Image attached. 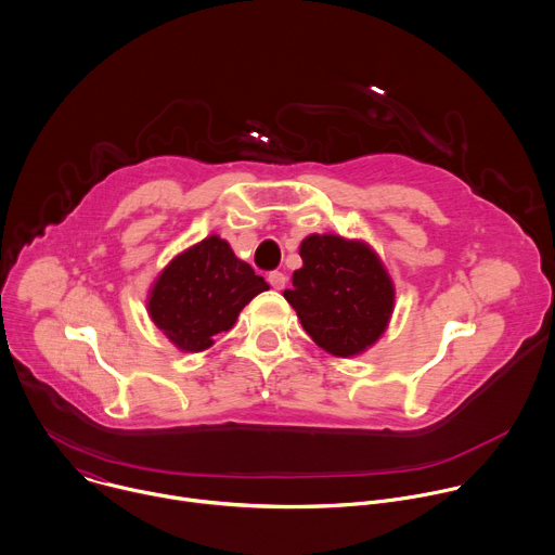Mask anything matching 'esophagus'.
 <instances>
[{
    "mask_svg": "<svg viewBox=\"0 0 555 555\" xmlns=\"http://www.w3.org/2000/svg\"><path fill=\"white\" fill-rule=\"evenodd\" d=\"M267 280H269V284H271L275 291H282V288L286 286V275L280 273V271H271Z\"/></svg>",
    "mask_w": 555,
    "mask_h": 555,
    "instance_id": "esophagus-1",
    "label": "esophagus"
}]
</instances>
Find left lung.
I'll use <instances>...</instances> for the list:
<instances>
[{
  "label": "left lung",
  "instance_id": "1",
  "mask_svg": "<svg viewBox=\"0 0 555 555\" xmlns=\"http://www.w3.org/2000/svg\"><path fill=\"white\" fill-rule=\"evenodd\" d=\"M304 260L284 291L306 334L336 358H353L386 332L395 284L373 247L338 234H310L299 245Z\"/></svg>",
  "mask_w": 555,
  "mask_h": 555
}]
</instances>
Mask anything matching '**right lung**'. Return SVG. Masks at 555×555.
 Segmentation results:
<instances>
[{
	"instance_id": "add662e5",
	"label": "right lung",
	"mask_w": 555,
	"mask_h": 555,
	"mask_svg": "<svg viewBox=\"0 0 555 555\" xmlns=\"http://www.w3.org/2000/svg\"><path fill=\"white\" fill-rule=\"evenodd\" d=\"M269 284L212 234L178 254L154 280L147 312L158 330L184 353L215 345L234 327L241 310Z\"/></svg>"
}]
</instances>
